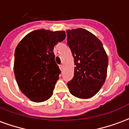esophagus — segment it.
<instances>
[{
	"label": "esophagus",
	"mask_w": 129,
	"mask_h": 129,
	"mask_svg": "<svg viewBox=\"0 0 129 129\" xmlns=\"http://www.w3.org/2000/svg\"><path fill=\"white\" fill-rule=\"evenodd\" d=\"M59 68H60V70H61V71H63V65H60L59 66Z\"/></svg>",
	"instance_id": "esophagus-1"
}]
</instances>
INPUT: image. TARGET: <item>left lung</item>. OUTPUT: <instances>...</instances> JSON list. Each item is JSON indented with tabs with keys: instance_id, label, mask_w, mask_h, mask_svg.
Returning a JSON list of instances; mask_svg holds the SVG:
<instances>
[{
	"instance_id": "8db88e82",
	"label": "left lung",
	"mask_w": 129,
	"mask_h": 129,
	"mask_svg": "<svg viewBox=\"0 0 129 129\" xmlns=\"http://www.w3.org/2000/svg\"><path fill=\"white\" fill-rule=\"evenodd\" d=\"M66 32L75 65L74 77L68 86L75 97L90 98L105 82L108 56L100 40L91 32L82 28L68 29Z\"/></svg>"
}]
</instances>
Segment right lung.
I'll list each match as a JSON object with an SVG mask.
<instances>
[{
	"mask_svg": "<svg viewBox=\"0 0 129 129\" xmlns=\"http://www.w3.org/2000/svg\"><path fill=\"white\" fill-rule=\"evenodd\" d=\"M66 38L64 31L38 29L27 34L16 46L14 71L21 92L34 102L50 98L61 73L54 47Z\"/></svg>",
	"mask_w": 129,
	"mask_h": 129,
	"instance_id": "1",
	"label": "right lung"
}]
</instances>
